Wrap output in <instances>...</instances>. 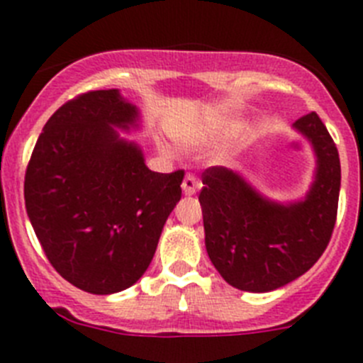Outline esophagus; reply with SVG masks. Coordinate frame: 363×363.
<instances>
[{
  "label": "esophagus",
  "mask_w": 363,
  "mask_h": 363,
  "mask_svg": "<svg viewBox=\"0 0 363 363\" xmlns=\"http://www.w3.org/2000/svg\"><path fill=\"white\" fill-rule=\"evenodd\" d=\"M200 189V184H198V179L194 178L192 174H187L184 178V184H182V191H184L185 196H192V194H196V191Z\"/></svg>",
  "instance_id": "esophagus-1"
}]
</instances>
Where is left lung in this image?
Instances as JSON below:
<instances>
[{
	"label": "left lung",
	"instance_id": "obj_1",
	"mask_svg": "<svg viewBox=\"0 0 363 363\" xmlns=\"http://www.w3.org/2000/svg\"><path fill=\"white\" fill-rule=\"evenodd\" d=\"M293 129L314 154L306 196L271 200L227 167L201 174L205 249L221 278L240 291L269 293L300 278L318 262L335 229L342 179L335 142L316 112Z\"/></svg>",
	"mask_w": 363,
	"mask_h": 363
}]
</instances>
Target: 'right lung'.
<instances>
[{"mask_svg":"<svg viewBox=\"0 0 363 363\" xmlns=\"http://www.w3.org/2000/svg\"><path fill=\"white\" fill-rule=\"evenodd\" d=\"M142 129L118 89L70 99L45 123L25 174V207L45 255L91 294L129 289L152 262L182 198L184 171H150L142 147L117 133Z\"/></svg>","mask_w":363,"mask_h":363,"instance_id":"add662e5","label":"right lung"}]
</instances>
